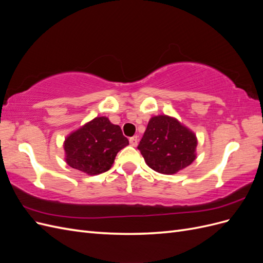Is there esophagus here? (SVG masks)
<instances>
[{"mask_svg": "<svg viewBox=\"0 0 263 263\" xmlns=\"http://www.w3.org/2000/svg\"><path fill=\"white\" fill-rule=\"evenodd\" d=\"M129 142H130V145H132L133 147H136L137 144H138V137H137V136L130 137V138H129Z\"/></svg>", "mask_w": 263, "mask_h": 263, "instance_id": "1", "label": "esophagus"}]
</instances>
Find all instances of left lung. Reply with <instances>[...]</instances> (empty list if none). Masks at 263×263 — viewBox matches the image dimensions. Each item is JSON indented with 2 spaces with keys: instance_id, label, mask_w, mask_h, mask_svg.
<instances>
[{
  "instance_id": "left-lung-1",
  "label": "left lung",
  "mask_w": 263,
  "mask_h": 263,
  "mask_svg": "<svg viewBox=\"0 0 263 263\" xmlns=\"http://www.w3.org/2000/svg\"><path fill=\"white\" fill-rule=\"evenodd\" d=\"M196 145L192 132L177 119L160 115L150 119L137 148L151 169L173 174L194 161Z\"/></svg>"
}]
</instances>
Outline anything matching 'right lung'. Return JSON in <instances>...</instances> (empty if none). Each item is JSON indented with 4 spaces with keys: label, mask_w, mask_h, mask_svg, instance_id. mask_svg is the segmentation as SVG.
<instances>
[{
    "label": "right lung",
    "mask_w": 263,
    "mask_h": 263,
    "mask_svg": "<svg viewBox=\"0 0 263 263\" xmlns=\"http://www.w3.org/2000/svg\"><path fill=\"white\" fill-rule=\"evenodd\" d=\"M128 144L121 127L102 116L71 134L63 147L71 168L94 176L109 170L118 151Z\"/></svg>",
    "instance_id": "right-lung-1"
}]
</instances>
